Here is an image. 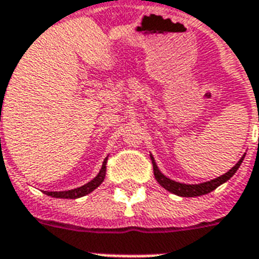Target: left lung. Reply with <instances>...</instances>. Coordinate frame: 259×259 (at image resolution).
Returning <instances> with one entry per match:
<instances>
[{"label":"left lung","instance_id":"left-lung-1","mask_svg":"<svg viewBox=\"0 0 259 259\" xmlns=\"http://www.w3.org/2000/svg\"><path fill=\"white\" fill-rule=\"evenodd\" d=\"M245 156L239 160V161L235 164V166H233L231 169L227 173H225L223 176H219L215 180L207 181V183H201V184H181V183H177V181H173L168 177H165L160 170H158L156 162H154V158L152 157V164H153V172L156 180L158 181V184L164 187L166 191L175 193V195H179V196L183 197H195V196H201V195H205V193H209L213 189H217L218 187L226 181L231 179V177L235 175V172L238 170V168L241 166L242 161H243Z\"/></svg>","mask_w":259,"mask_h":259}]
</instances>
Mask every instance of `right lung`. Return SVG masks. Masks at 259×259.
<instances>
[{
  "label": "right lung",
  "mask_w": 259,
  "mask_h": 259,
  "mask_svg": "<svg viewBox=\"0 0 259 259\" xmlns=\"http://www.w3.org/2000/svg\"><path fill=\"white\" fill-rule=\"evenodd\" d=\"M106 161H107V158H105V161H103V165H102L101 170L98 173V176L91 180L87 184L82 185V187H79V188L71 189V191H63V192H46L48 196L52 197H60V199H78V197H82L84 195H89L90 192H93L94 189L98 188L99 185L102 184V181L105 180L106 176Z\"/></svg>",
  "instance_id": "obj_1"
}]
</instances>
